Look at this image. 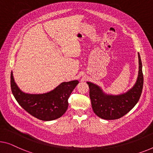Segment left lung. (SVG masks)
Wrapping results in <instances>:
<instances>
[{
  "instance_id": "1",
  "label": "left lung",
  "mask_w": 153,
  "mask_h": 153,
  "mask_svg": "<svg viewBox=\"0 0 153 153\" xmlns=\"http://www.w3.org/2000/svg\"><path fill=\"white\" fill-rule=\"evenodd\" d=\"M138 77L134 86L127 92L120 95L105 93L97 84L87 82L89 86V96L94 112L99 117L111 120L121 118L129 112L137 103L142 92L143 76L142 63L138 53Z\"/></svg>"
}]
</instances>
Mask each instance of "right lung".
I'll return each instance as SVG.
<instances>
[{
  "label": "right lung",
  "mask_w": 153,
  "mask_h": 153,
  "mask_svg": "<svg viewBox=\"0 0 153 153\" xmlns=\"http://www.w3.org/2000/svg\"><path fill=\"white\" fill-rule=\"evenodd\" d=\"M79 83L78 80L64 82L49 92L30 94L22 91L15 82L11 73V88L20 106L33 117L43 121L60 118L67 110L68 99Z\"/></svg>",
  "instance_id": "1"
}]
</instances>
